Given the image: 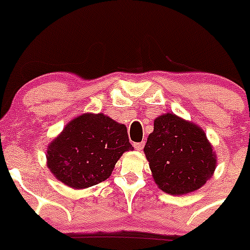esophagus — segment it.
Segmentation results:
<instances>
[{
	"instance_id": "1",
	"label": "esophagus",
	"mask_w": 250,
	"mask_h": 250,
	"mask_svg": "<svg viewBox=\"0 0 250 250\" xmlns=\"http://www.w3.org/2000/svg\"><path fill=\"white\" fill-rule=\"evenodd\" d=\"M144 145H145V143H135L134 144V147L137 148L138 151H141V150H143Z\"/></svg>"
}]
</instances>
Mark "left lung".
<instances>
[{"mask_svg":"<svg viewBox=\"0 0 250 250\" xmlns=\"http://www.w3.org/2000/svg\"><path fill=\"white\" fill-rule=\"evenodd\" d=\"M144 151L156 184L170 195L198 190L215 170V155L203 130L173 113L156 118Z\"/></svg>","mask_w":250,"mask_h":250,"instance_id":"1","label":"left lung"}]
</instances>
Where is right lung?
<instances>
[{"instance_id":"obj_1","label":"right lung","mask_w":250,"mask_h":250,"mask_svg":"<svg viewBox=\"0 0 250 250\" xmlns=\"http://www.w3.org/2000/svg\"><path fill=\"white\" fill-rule=\"evenodd\" d=\"M134 150L127 127L98 113L72 120L48 147V167L65 185L85 188L106 180L125 151Z\"/></svg>"}]
</instances>
